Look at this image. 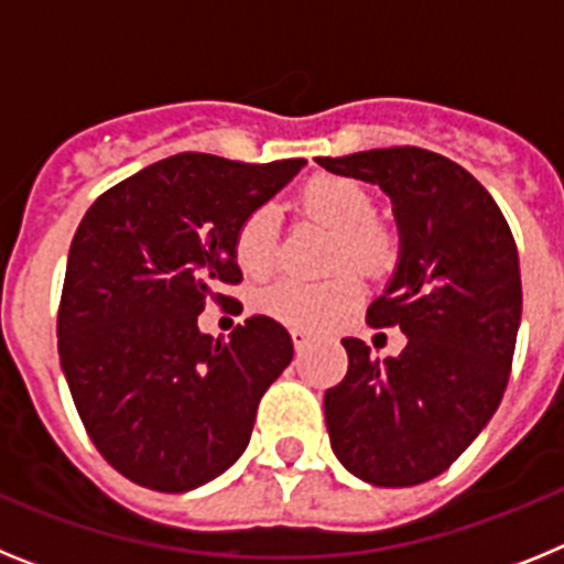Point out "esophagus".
I'll use <instances>...</instances> for the list:
<instances>
[{
  "mask_svg": "<svg viewBox=\"0 0 564 564\" xmlns=\"http://www.w3.org/2000/svg\"><path fill=\"white\" fill-rule=\"evenodd\" d=\"M291 338H293V347H296V350H302V347H305V344L311 341V333H307V330H299V327H293Z\"/></svg>",
  "mask_w": 564,
  "mask_h": 564,
  "instance_id": "1",
  "label": "esophagus"
}]
</instances>
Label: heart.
<instances>
[{
	"instance_id": "heart-1",
	"label": "heart",
	"mask_w": 564,
	"mask_h": 564,
	"mask_svg": "<svg viewBox=\"0 0 564 564\" xmlns=\"http://www.w3.org/2000/svg\"><path fill=\"white\" fill-rule=\"evenodd\" d=\"M299 208L313 223L336 231L330 246V271H338L327 282H296L282 279L259 296V311L288 327L318 330L336 322L361 299V282L356 268L367 276H381L398 259V234L376 217L372 194L352 177L316 174L299 192ZM279 217L271 206H259L239 220L231 239V253L246 276H265L276 262Z\"/></svg>"
}]
</instances>
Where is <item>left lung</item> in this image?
Here are the masks:
<instances>
[{"label": "left lung", "instance_id": "obj_1", "mask_svg": "<svg viewBox=\"0 0 564 564\" xmlns=\"http://www.w3.org/2000/svg\"><path fill=\"white\" fill-rule=\"evenodd\" d=\"M318 163L378 183L395 203L401 262L367 307V325L406 336L401 356L383 364L361 338H341L350 367L325 392L330 446L358 480L417 486L468 449L508 387L522 316L514 234L480 181L430 149Z\"/></svg>", "mask_w": 564, "mask_h": 564}]
</instances>
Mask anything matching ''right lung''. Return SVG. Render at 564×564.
I'll list each match as a JSON object with an SVG mask.
<instances>
[{"label":"right lung","mask_w":564,"mask_h":564,"mask_svg":"<svg viewBox=\"0 0 564 564\" xmlns=\"http://www.w3.org/2000/svg\"><path fill=\"white\" fill-rule=\"evenodd\" d=\"M305 161L262 166L183 152L107 188L84 214L58 302V358L89 441L143 488L181 495L251 441L259 398L293 358L268 316L217 341L197 327L234 302L231 239Z\"/></svg>","instance_id":"1"}]
</instances>
